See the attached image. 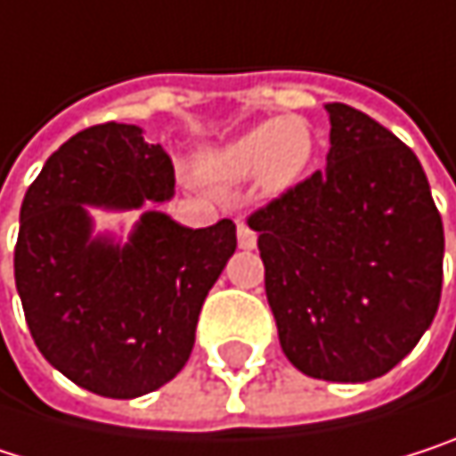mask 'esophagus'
<instances>
[{
  "label": "esophagus",
  "mask_w": 456,
  "mask_h": 456,
  "mask_svg": "<svg viewBox=\"0 0 456 456\" xmlns=\"http://www.w3.org/2000/svg\"><path fill=\"white\" fill-rule=\"evenodd\" d=\"M239 247L241 249H255V244H257V233L247 225V223H239Z\"/></svg>",
  "instance_id": "34e87169"
}]
</instances>
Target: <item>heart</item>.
<instances>
[{
  "label": "heart",
  "instance_id": "obj_1",
  "mask_svg": "<svg viewBox=\"0 0 456 456\" xmlns=\"http://www.w3.org/2000/svg\"><path fill=\"white\" fill-rule=\"evenodd\" d=\"M316 153L311 124L297 114L255 124L244 134L204 148L196 156V177L207 185H233L255 175L257 188L281 196L300 183Z\"/></svg>",
  "mask_w": 456,
  "mask_h": 456
}]
</instances>
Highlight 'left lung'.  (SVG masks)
I'll use <instances>...</instances> for the list:
<instances>
[{"label": "left lung", "mask_w": 456, "mask_h": 456, "mask_svg": "<svg viewBox=\"0 0 456 456\" xmlns=\"http://www.w3.org/2000/svg\"><path fill=\"white\" fill-rule=\"evenodd\" d=\"M327 169L249 217L284 355L308 377L369 382L436 319L444 225L419 159L390 129L327 103Z\"/></svg>", "instance_id": "left-lung-1"}]
</instances>
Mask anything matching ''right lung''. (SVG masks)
Returning a JSON list of instances; mask_svg holds the SVG:
<instances>
[{
    "label": "right lung",
    "mask_w": 456,
    "mask_h": 456,
    "mask_svg": "<svg viewBox=\"0 0 456 456\" xmlns=\"http://www.w3.org/2000/svg\"><path fill=\"white\" fill-rule=\"evenodd\" d=\"M175 196V167L134 124L66 140L20 204L15 287L42 355L79 387L137 398L188 361L207 292L236 252V225L185 228L145 209L132 233H95L90 207L140 209Z\"/></svg>",
    "instance_id": "right-lung-1"
}]
</instances>
